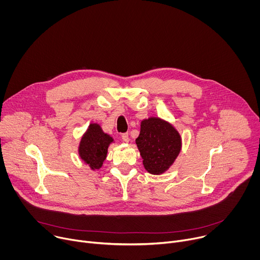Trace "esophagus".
Returning <instances> with one entry per match:
<instances>
[{
	"label": "esophagus",
	"mask_w": 260,
	"mask_h": 260,
	"mask_svg": "<svg viewBox=\"0 0 260 260\" xmlns=\"http://www.w3.org/2000/svg\"><path fill=\"white\" fill-rule=\"evenodd\" d=\"M121 138H122V140H123L125 143L129 142V136H128V134H127V133L122 134V135H121Z\"/></svg>",
	"instance_id": "esophagus-1"
}]
</instances>
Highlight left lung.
<instances>
[{"label": "left lung", "mask_w": 260, "mask_h": 260, "mask_svg": "<svg viewBox=\"0 0 260 260\" xmlns=\"http://www.w3.org/2000/svg\"><path fill=\"white\" fill-rule=\"evenodd\" d=\"M136 144L146 171L153 175L165 173L181 150V137L169 122L150 117L141 122Z\"/></svg>", "instance_id": "1"}]
</instances>
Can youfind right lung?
<instances>
[{
	"label": "right lung",
	"mask_w": 260,
	"mask_h": 260,
	"mask_svg": "<svg viewBox=\"0 0 260 260\" xmlns=\"http://www.w3.org/2000/svg\"><path fill=\"white\" fill-rule=\"evenodd\" d=\"M113 139L105 134L96 123L89 124L79 145V155L90 169H100L106 159L108 147Z\"/></svg>",
	"instance_id": "add662e5"
}]
</instances>
